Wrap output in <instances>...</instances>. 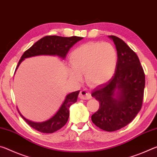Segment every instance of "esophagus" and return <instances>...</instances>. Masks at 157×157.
I'll return each mask as SVG.
<instances>
[{
	"mask_svg": "<svg viewBox=\"0 0 157 157\" xmlns=\"http://www.w3.org/2000/svg\"><path fill=\"white\" fill-rule=\"evenodd\" d=\"M79 97L82 99H90L92 98L91 94L90 93L86 90H83L80 92V94H79Z\"/></svg>",
	"mask_w": 157,
	"mask_h": 157,
	"instance_id": "obj_1",
	"label": "esophagus"
}]
</instances>
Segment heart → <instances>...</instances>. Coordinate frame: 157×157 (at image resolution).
<instances>
[{"instance_id":"heart-1","label":"heart","mask_w":157,"mask_h":157,"mask_svg":"<svg viewBox=\"0 0 157 157\" xmlns=\"http://www.w3.org/2000/svg\"><path fill=\"white\" fill-rule=\"evenodd\" d=\"M116 48L109 42H90L75 48L70 54L71 67L69 76L81 81L85 74L91 86H99L109 81L117 65Z\"/></svg>"}]
</instances>
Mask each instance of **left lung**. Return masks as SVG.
<instances>
[{
    "label": "left lung",
    "mask_w": 157,
    "mask_h": 157,
    "mask_svg": "<svg viewBox=\"0 0 157 157\" xmlns=\"http://www.w3.org/2000/svg\"><path fill=\"white\" fill-rule=\"evenodd\" d=\"M116 47L118 60L114 76L92 92L99 109L92 115V122L106 132L122 129L136 116L142 107L145 78L139 58L124 41L109 36Z\"/></svg>",
    "instance_id": "8db88e82"
}]
</instances>
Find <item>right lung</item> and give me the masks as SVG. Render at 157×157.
Masks as SVG:
<instances>
[{"mask_svg":"<svg viewBox=\"0 0 157 157\" xmlns=\"http://www.w3.org/2000/svg\"><path fill=\"white\" fill-rule=\"evenodd\" d=\"M82 39L83 37H76V36H72L70 37H60V36L57 35L44 37L42 39L38 40L37 42H35L27 51H25L19 61L16 70L19 67L21 63L25 58L33 57V56L42 55L58 56L61 58L65 59L69 49L76 42ZM79 92L80 90L68 94L57 113L49 120H46L44 122H35L30 121L23 116L18 108L17 110L23 119L33 129L42 133H53L61 129L67 122L69 116V107L71 106V105L76 102Z\"/></svg>","mask_w":157,"mask_h":157,"instance_id":"add662e5","label":"right lung"}]
</instances>
